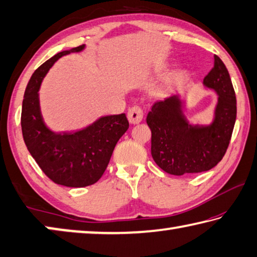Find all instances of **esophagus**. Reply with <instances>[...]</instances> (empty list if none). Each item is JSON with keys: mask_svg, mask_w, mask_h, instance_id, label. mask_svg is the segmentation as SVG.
Returning <instances> with one entry per match:
<instances>
[{"mask_svg": "<svg viewBox=\"0 0 257 257\" xmlns=\"http://www.w3.org/2000/svg\"><path fill=\"white\" fill-rule=\"evenodd\" d=\"M127 115L130 123L137 124L143 120V115H144V113H143V110L139 106H133L129 108Z\"/></svg>", "mask_w": 257, "mask_h": 257, "instance_id": "esophagus-1", "label": "esophagus"}]
</instances>
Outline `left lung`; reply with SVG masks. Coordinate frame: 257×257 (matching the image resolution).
Wrapping results in <instances>:
<instances>
[{"instance_id":"8db88e82","label":"left lung","mask_w":257,"mask_h":257,"mask_svg":"<svg viewBox=\"0 0 257 257\" xmlns=\"http://www.w3.org/2000/svg\"><path fill=\"white\" fill-rule=\"evenodd\" d=\"M205 88L217 95L210 123H190L186 101L172 95L154 103L146 122L152 132L151 153L163 171L173 176L211 170L227 151L237 116V101L229 72L219 56L204 78Z\"/></svg>"}]
</instances>
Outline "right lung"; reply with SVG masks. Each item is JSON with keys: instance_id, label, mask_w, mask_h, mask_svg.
I'll return each instance as SVG.
<instances>
[{"instance_id": "right-lung-1", "label": "right lung", "mask_w": 257, "mask_h": 257, "mask_svg": "<svg viewBox=\"0 0 257 257\" xmlns=\"http://www.w3.org/2000/svg\"><path fill=\"white\" fill-rule=\"evenodd\" d=\"M85 47L59 52L43 63L26 87L21 111V129L29 153L52 181L66 187H86L98 181L116 143L129 128L124 113L101 116L71 133H54L44 122L38 94L43 79L60 58L79 53Z\"/></svg>"}]
</instances>
